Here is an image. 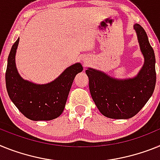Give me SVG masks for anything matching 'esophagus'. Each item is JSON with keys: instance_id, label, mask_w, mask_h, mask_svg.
I'll use <instances>...</instances> for the list:
<instances>
[{"instance_id": "34e87169", "label": "esophagus", "mask_w": 160, "mask_h": 160, "mask_svg": "<svg viewBox=\"0 0 160 160\" xmlns=\"http://www.w3.org/2000/svg\"><path fill=\"white\" fill-rule=\"evenodd\" d=\"M85 65H86V64H85Z\"/></svg>"}]
</instances>
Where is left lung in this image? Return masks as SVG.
I'll return each instance as SVG.
<instances>
[{
	"instance_id": "obj_1",
	"label": "left lung",
	"mask_w": 160,
	"mask_h": 160,
	"mask_svg": "<svg viewBox=\"0 0 160 160\" xmlns=\"http://www.w3.org/2000/svg\"><path fill=\"white\" fill-rule=\"evenodd\" d=\"M134 28L145 59L138 76L122 80L95 69L88 68L85 72L89 80L92 98L100 112L109 118L128 119L134 117L142 109L155 89V52L144 29L138 24L134 25Z\"/></svg>"
}]
</instances>
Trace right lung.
<instances>
[{
  "label": "right lung",
  "mask_w": 160,
  "mask_h": 160,
  "mask_svg": "<svg viewBox=\"0 0 160 160\" xmlns=\"http://www.w3.org/2000/svg\"><path fill=\"white\" fill-rule=\"evenodd\" d=\"M19 38L11 48L8 57L5 82L9 98L27 118L50 121L60 116L64 109L75 76L83 71L80 63L72 65L60 76L47 84H36L19 76L15 64V55Z\"/></svg>",
  "instance_id": "right-lung-1"
}]
</instances>
